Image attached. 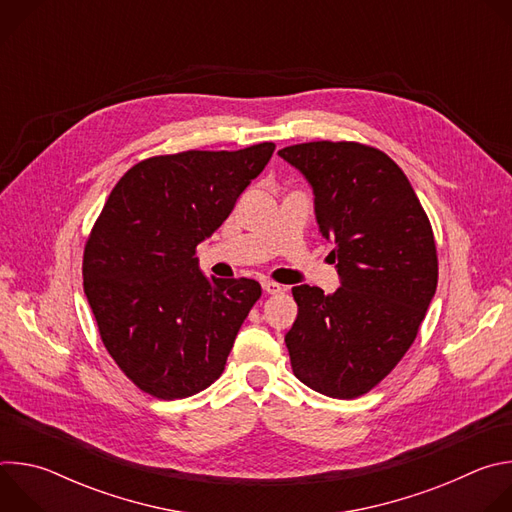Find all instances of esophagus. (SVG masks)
<instances>
[{"label": "esophagus", "instance_id": "1", "mask_svg": "<svg viewBox=\"0 0 512 512\" xmlns=\"http://www.w3.org/2000/svg\"><path fill=\"white\" fill-rule=\"evenodd\" d=\"M263 291L269 296H275V294H281L283 291V285L275 283V281H263Z\"/></svg>", "mask_w": 512, "mask_h": 512}]
</instances>
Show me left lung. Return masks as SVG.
I'll list each match as a JSON object with an SVG mask.
<instances>
[{"label":"left lung","mask_w":512,"mask_h":512,"mask_svg":"<svg viewBox=\"0 0 512 512\" xmlns=\"http://www.w3.org/2000/svg\"><path fill=\"white\" fill-rule=\"evenodd\" d=\"M277 154L312 184L340 275L334 294L291 289V369L322 395L354 399L375 389L417 338L437 287L431 223L403 170L373 145L310 141Z\"/></svg>","instance_id":"obj_1"}]
</instances>
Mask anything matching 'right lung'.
Masks as SVG:
<instances>
[{
    "label": "right lung",
    "mask_w": 512,
    "mask_h": 512,
    "mask_svg": "<svg viewBox=\"0 0 512 512\" xmlns=\"http://www.w3.org/2000/svg\"><path fill=\"white\" fill-rule=\"evenodd\" d=\"M273 150L263 141L148 158L123 174L97 216L83 287L107 352L143 393L184 399L223 375L261 285L208 279L196 245L227 221Z\"/></svg>",
    "instance_id": "right-lung-1"
}]
</instances>
